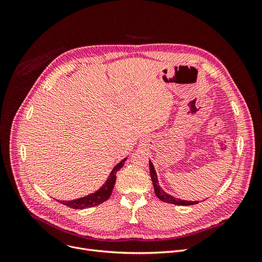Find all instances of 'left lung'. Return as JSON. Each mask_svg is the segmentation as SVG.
Instances as JSON below:
<instances>
[{
  "mask_svg": "<svg viewBox=\"0 0 262 262\" xmlns=\"http://www.w3.org/2000/svg\"><path fill=\"white\" fill-rule=\"evenodd\" d=\"M149 173H150V178H152V182H153V186H154V191H155V194L156 196L164 202V203H170V204H174V205H181V206H190V205H195L198 204V202H190V201H183V200H178L174 196L169 195L168 193L164 192L160 186L158 185V180H157V175L154 169L153 163L149 161Z\"/></svg>",
  "mask_w": 262,
  "mask_h": 262,
  "instance_id": "8db88e82",
  "label": "left lung"
}]
</instances>
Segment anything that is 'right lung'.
I'll return each instance as SVG.
<instances>
[{
  "label": "right lung",
  "mask_w": 262,
  "mask_h": 262,
  "mask_svg": "<svg viewBox=\"0 0 262 262\" xmlns=\"http://www.w3.org/2000/svg\"><path fill=\"white\" fill-rule=\"evenodd\" d=\"M126 158L123 159L121 162H119L117 166L114 168L113 172L110 173L107 182L103 185V187L98 190L94 193L87 195L85 198H81L74 201H61L60 203L68 206V207L73 208V209H84L88 207H94V206H98L104 202H106L110 195H112V192L116 183V174L117 172L124 166V162H125Z\"/></svg>",
  "instance_id": "right-lung-1"
}]
</instances>
